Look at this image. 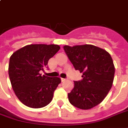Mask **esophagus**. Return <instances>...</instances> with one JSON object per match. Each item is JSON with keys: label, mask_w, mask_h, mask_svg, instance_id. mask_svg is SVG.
<instances>
[{"label": "esophagus", "mask_w": 128, "mask_h": 128, "mask_svg": "<svg viewBox=\"0 0 128 128\" xmlns=\"http://www.w3.org/2000/svg\"><path fill=\"white\" fill-rule=\"evenodd\" d=\"M65 80H66V79H65V78H61V81H62V82H64Z\"/></svg>", "instance_id": "34e87169"}]
</instances>
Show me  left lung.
I'll list each match as a JSON object with an SVG mask.
<instances>
[{
    "label": "left lung",
    "mask_w": 128,
    "mask_h": 128,
    "mask_svg": "<svg viewBox=\"0 0 128 128\" xmlns=\"http://www.w3.org/2000/svg\"><path fill=\"white\" fill-rule=\"evenodd\" d=\"M64 51L82 80L74 82L68 93L70 104L82 110H89L103 101L113 84L115 68L110 54L91 44L64 46Z\"/></svg>",
    "instance_id": "left-lung-1"
}]
</instances>
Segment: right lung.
Here are the masks:
<instances>
[{
  "label": "right lung",
  "mask_w": 128,
  "mask_h": 128,
  "mask_svg": "<svg viewBox=\"0 0 128 128\" xmlns=\"http://www.w3.org/2000/svg\"><path fill=\"white\" fill-rule=\"evenodd\" d=\"M60 47L56 44H30L14 52L10 58L8 75L19 100L32 108L44 107L52 101L61 80L42 76L40 71L48 68L50 58Z\"/></svg>",
  "instance_id": "1"
}]
</instances>
